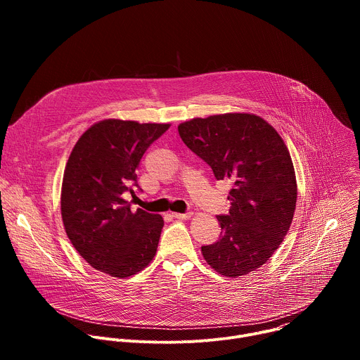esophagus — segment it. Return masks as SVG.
<instances>
[{"instance_id": "obj_1", "label": "esophagus", "mask_w": 360, "mask_h": 360, "mask_svg": "<svg viewBox=\"0 0 360 360\" xmlns=\"http://www.w3.org/2000/svg\"><path fill=\"white\" fill-rule=\"evenodd\" d=\"M171 217H172V218H175V219H188V218H191V217H192V212H185V214L172 212V214H171Z\"/></svg>"}]
</instances>
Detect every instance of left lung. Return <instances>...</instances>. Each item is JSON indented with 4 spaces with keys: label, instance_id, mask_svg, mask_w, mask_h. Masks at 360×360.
<instances>
[{
    "label": "left lung",
    "instance_id": "1",
    "mask_svg": "<svg viewBox=\"0 0 360 360\" xmlns=\"http://www.w3.org/2000/svg\"><path fill=\"white\" fill-rule=\"evenodd\" d=\"M184 143L232 189L228 215H218L221 236L202 246L218 274L246 275L269 261L282 243L296 207L289 150L265 120L253 114L195 118L178 127Z\"/></svg>",
    "mask_w": 360,
    "mask_h": 360
}]
</instances>
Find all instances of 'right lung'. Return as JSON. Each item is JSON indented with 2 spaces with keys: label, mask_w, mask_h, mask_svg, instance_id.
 <instances>
[{
  "label": "right lung",
  "mask_w": 360,
  "mask_h": 360,
  "mask_svg": "<svg viewBox=\"0 0 360 360\" xmlns=\"http://www.w3.org/2000/svg\"><path fill=\"white\" fill-rule=\"evenodd\" d=\"M168 128L105 120L75 143L64 172L61 214L71 243L96 271L128 278L155 256L162 217L139 208L132 212L124 193L135 196V169Z\"/></svg>",
  "instance_id": "1"
}]
</instances>
